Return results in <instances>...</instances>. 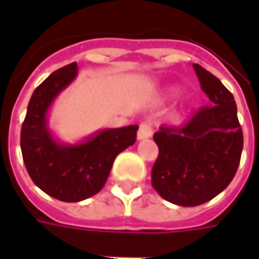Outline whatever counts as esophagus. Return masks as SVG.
<instances>
[{
	"instance_id": "34e87169",
	"label": "esophagus",
	"mask_w": 259,
	"mask_h": 259,
	"mask_svg": "<svg viewBox=\"0 0 259 259\" xmlns=\"http://www.w3.org/2000/svg\"><path fill=\"white\" fill-rule=\"evenodd\" d=\"M152 136V127L148 123H141L137 132V139L139 140H144V139H150Z\"/></svg>"
}]
</instances>
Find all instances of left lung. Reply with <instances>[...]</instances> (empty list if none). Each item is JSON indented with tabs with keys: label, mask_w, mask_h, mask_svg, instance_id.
<instances>
[{
	"label": "left lung",
	"mask_w": 259,
	"mask_h": 259,
	"mask_svg": "<svg viewBox=\"0 0 259 259\" xmlns=\"http://www.w3.org/2000/svg\"><path fill=\"white\" fill-rule=\"evenodd\" d=\"M211 105L198 109L182 127L161 126L154 135L159 154L152 187L162 198L197 206L222 193L233 180L243 151V132L232 93L217 76L193 65Z\"/></svg>",
	"instance_id": "1"
}]
</instances>
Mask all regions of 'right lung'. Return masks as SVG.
<instances>
[{
  "mask_svg": "<svg viewBox=\"0 0 259 259\" xmlns=\"http://www.w3.org/2000/svg\"><path fill=\"white\" fill-rule=\"evenodd\" d=\"M77 64L55 70L31 96L20 132L23 162L31 180L44 193L65 202L93 197L107 182L119 152L133 146L137 124L98 130L77 144L58 141L48 127L55 98L77 76Z\"/></svg>",
  "mask_w": 259,
  "mask_h": 259,
  "instance_id": "1",
  "label": "right lung"
}]
</instances>
